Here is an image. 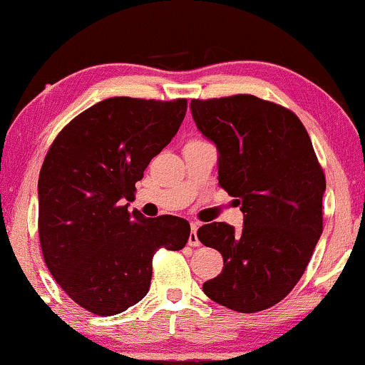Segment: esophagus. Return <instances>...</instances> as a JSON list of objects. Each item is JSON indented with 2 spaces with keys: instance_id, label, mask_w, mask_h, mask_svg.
<instances>
[{
  "instance_id": "obj_1",
  "label": "esophagus",
  "mask_w": 365,
  "mask_h": 365,
  "mask_svg": "<svg viewBox=\"0 0 365 365\" xmlns=\"http://www.w3.org/2000/svg\"><path fill=\"white\" fill-rule=\"evenodd\" d=\"M197 228H200V223L191 225V235H189L187 245L189 246H200V238H197Z\"/></svg>"
}]
</instances>
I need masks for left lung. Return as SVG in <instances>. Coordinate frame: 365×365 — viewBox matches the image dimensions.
<instances>
[{
	"label": "left lung",
	"mask_w": 365,
	"mask_h": 365,
	"mask_svg": "<svg viewBox=\"0 0 365 365\" xmlns=\"http://www.w3.org/2000/svg\"><path fill=\"white\" fill-rule=\"evenodd\" d=\"M191 112L220 153V186L245 216L240 231L228 223L197 230L225 263L202 292L241 314L267 310L304 275L324 230V169L302 120L275 102L248 93L192 98Z\"/></svg>",
	"instance_id": "8db88e82"
}]
</instances>
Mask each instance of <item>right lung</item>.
I'll return each mask as SVG.
<instances>
[{
  "instance_id": "1",
  "label": "right lung",
  "mask_w": 365,
  "mask_h": 365,
  "mask_svg": "<svg viewBox=\"0 0 365 365\" xmlns=\"http://www.w3.org/2000/svg\"><path fill=\"white\" fill-rule=\"evenodd\" d=\"M186 98L112 97L78 113L51 142L38 178V233L50 273L75 304L96 315L125 312L148 295L158 250L178 252L189 223L132 215L150 159L171 142Z\"/></svg>"
}]
</instances>
